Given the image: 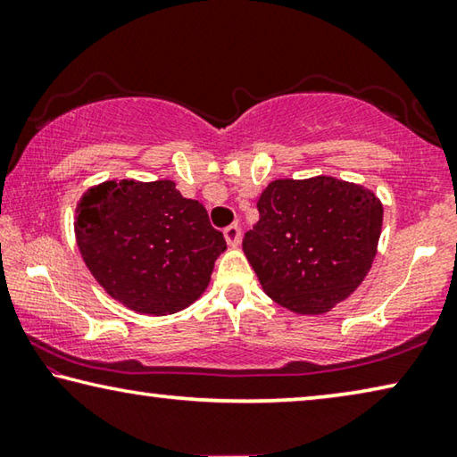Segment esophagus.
<instances>
[{
    "label": "esophagus",
    "instance_id": "34e87169",
    "mask_svg": "<svg viewBox=\"0 0 457 457\" xmlns=\"http://www.w3.org/2000/svg\"><path fill=\"white\" fill-rule=\"evenodd\" d=\"M223 236H226L229 246H237V244H240V237H242V229L234 223V226H228L226 229H223Z\"/></svg>",
    "mask_w": 457,
    "mask_h": 457
}]
</instances>
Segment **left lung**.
<instances>
[{
  "instance_id": "left-lung-1",
  "label": "left lung",
  "mask_w": 457,
  "mask_h": 457,
  "mask_svg": "<svg viewBox=\"0 0 457 457\" xmlns=\"http://www.w3.org/2000/svg\"><path fill=\"white\" fill-rule=\"evenodd\" d=\"M242 248L267 295L297 314L349 297L376 258L384 209L371 190L316 176L272 180Z\"/></svg>"
}]
</instances>
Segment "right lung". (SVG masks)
<instances>
[{
	"label": "right lung",
	"instance_id": "right-lung-1",
	"mask_svg": "<svg viewBox=\"0 0 457 457\" xmlns=\"http://www.w3.org/2000/svg\"><path fill=\"white\" fill-rule=\"evenodd\" d=\"M78 246L114 299L141 314L166 316L207 289L226 237L205 207L172 180L104 182L76 209Z\"/></svg>",
	"mask_w": 457,
	"mask_h": 457
}]
</instances>
